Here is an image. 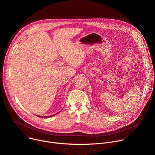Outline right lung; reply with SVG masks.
Segmentation results:
<instances>
[{
	"label": "right lung",
	"mask_w": 155,
	"mask_h": 155,
	"mask_svg": "<svg viewBox=\"0 0 155 155\" xmlns=\"http://www.w3.org/2000/svg\"><path fill=\"white\" fill-rule=\"evenodd\" d=\"M56 114H54V115H51V116H38V115H37V117H42V118H49V117H53V116H54V115H56Z\"/></svg>",
	"instance_id": "right-lung-1"
}]
</instances>
